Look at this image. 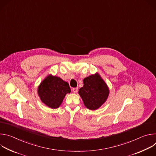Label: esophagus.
<instances>
[{
	"label": "esophagus",
	"mask_w": 156,
	"mask_h": 156,
	"mask_svg": "<svg viewBox=\"0 0 156 156\" xmlns=\"http://www.w3.org/2000/svg\"><path fill=\"white\" fill-rule=\"evenodd\" d=\"M72 91L74 93H76L78 92V87H74L72 89Z\"/></svg>",
	"instance_id": "obj_1"
}]
</instances>
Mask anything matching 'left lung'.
Segmentation results:
<instances>
[{
	"instance_id": "obj_1",
	"label": "left lung",
	"mask_w": 156,
	"mask_h": 156,
	"mask_svg": "<svg viewBox=\"0 0 156 156\" xmlns=\"http://www.w3.org/2000/svg\"><path fill=\"white\" fill-rule=\"evenodd\" d=\"M83 83L78 93L84 105L90 110L99 108L106 101L109 94L107 84L97 73L85 78Z\"/></svg>"
}]
</instances>
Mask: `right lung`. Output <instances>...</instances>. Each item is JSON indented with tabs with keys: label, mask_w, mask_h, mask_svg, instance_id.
Instances as JSON below:
<instances>
[{
	"label": "right lung",
	"mask_w": 156,
	"mask_h": 156,
	"mask_svg": "<svg viewBox=\"0 0 156 156\" xmlns=\"http://www.w3.org/2000/svg\"><path fill=\"white\" fill-rule=\"evenodd\" d=\"M71 92L67 82L60 77L48 75L38 86L37 93L41 101L52 108H58L65 95Z\"/></svg>",
	"instance_id": "obj_1"
}]
</instances>
